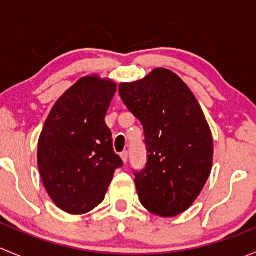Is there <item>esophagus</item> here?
<instances>
[{"mask_svg": "<svg viewBox=\"0 0 256 256\" xmlns=\"http://www.w3.org/2000/svg\"><path fill=\"white\" fill-rule=\"evenodd\" d=\"M121 158H122V161H124V164H126V162H128V151H124V152H121Z\"/></svg>", "mask_w": 256, "mask_h": 256, "instance_id": "34e87169", "label": "esophagus"}]
</instances>
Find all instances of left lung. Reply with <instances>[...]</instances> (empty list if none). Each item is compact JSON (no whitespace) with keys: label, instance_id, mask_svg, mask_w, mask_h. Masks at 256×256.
I'll use <instances>...</instances> for the list:
<instances>
[{"label":"left lung","instance_id":"left-lung-1","mask_svg":"<svg viewBox=\"0 0 256 256\" xmlns=\"http://www.w3.org/2000/svg\"><path fill=\"white\" fill-rule=\"evenodd\" d=\"M118 92L144 126L147 162L144 170L134 171L141 204L161 216L187 210L213 164V138L197 99L177 74L164 68L122 82Z\"/></svg>","mask_w":256,"mask_h":256}]
</instances>
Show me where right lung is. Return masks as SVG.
<instances>
[{
	"label": "right lung",
	"mask_w": 256,
	"mask_h": 256,
	"mask_svg": "<svg viewBox=\"0 0 256 256\" xmlns=\"http://www.w3.org/2000/svg\"><path fill=\"white\" fill-rule=\"evenodd\" d=\"M116 89L112 80L84 76L56 100L43 126L38 168L48 194L66 213L98 207L122 167L105 122Z\"/></svg>",
	"instance_id": "add662e5"
}]
</instances>
